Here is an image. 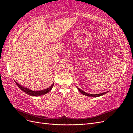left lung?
<instances>
[{
  "instance_id": "8db88e82",
  "label": "left lung",
  "mask_w": 133,
  "mask_h": 133,
  "mask_svg": "<svg viewBox=\"0 0 133 133\" xmlns=\"http://www.w3.org/2000/svg\"><path fill=\"white\" fill-rule=\"evenodd\" d=\"M77 89L78 90V91L82 94L84 95H86V96H92V97H98V96H102L103 95L105 94H107L108 92H103V93H100V94H89V93H87L85 91H83V90H81L80 89H79L78 87H77Z\"/></svg>"
}]
</instances>
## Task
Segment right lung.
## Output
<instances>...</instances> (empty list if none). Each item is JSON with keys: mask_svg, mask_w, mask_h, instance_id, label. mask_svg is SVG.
<instances>
[{"mask_svg": "<svg viewBox=\"0 0 133 133\" xmlns=\"http://www.w3.org/2000/svg\"><path fill=\"white\" fill-rule=\"evenodd\" d=\"M16 83L17 84V85L18 86V87L20 88L21 90H22L24 92H25L26 94H27L29 95L30 96H41V95H43L46 94L49 92L51 89H52V87L54 85V83H53L52 85L51 86H50L48 88L46 89H44L42 90H40V91H33L30 89H29L28 88H26V87L22 86V85H20V84H18L17 82H16Z\"/></svg>", "mask_w": 133, "mask_h": 133, "instance_id": "1", "label": "right lung"}]
</instances>
